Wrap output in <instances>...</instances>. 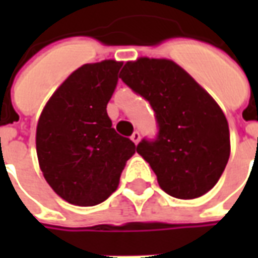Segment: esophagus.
Returning <instances> with one entry per match:
<instances>
[{
  "mask_svg": "<svg viewBox=\"0 0 258 258\" xmlns=\"http://www.w3.org/2000/svg\"><path fill=\"white\" fill-rule=\"evenodd\" d=\"M140 140H141V134L138 133V131H134V133H133V135H131V141H133L134 144H138V142H140Z\"/></svg>",
  "mask_w": 258,
  "mask_h": 258,
  "instance_id": "34e87169",
  "label": "esophagus"
}]
</instances>
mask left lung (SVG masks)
Returning a JSON list of instances; mask_svg holds the SVG:
<instances>
[{
    "mask_svg": "<svg viewBox=\"0 0 258 258\" xmlns=\"http://www.w3.org/2000/svg\"><path fill=\"white\" fill-rule=\"evenodd\" d=\"M120 79L156 113L157 140H144L137 152L149 163L160 188L185 200L213 189L231 153L227 117L213 96L170 59L128 60Z\"/></svg>",
    "mask_w": 258,
    "mask_h": 258,
    "instance_id": "obj_1",
    "label": "left lung"
}]
</instances>
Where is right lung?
Wrapping results in <instances>:
<instances>
[{
	"mask_svg": "<svg viewBox=\"0 0 258 258\" xmlns=\"http://www.w3.org/2000/svg\"><path fill=\"white\" fill-rule=\"evenodd\" d=\"M123 62L85 63L64 80L42 109L36 148L42 175L74 206H95L117 189L125 163L137 151L112 127L106 106Z\"/></svg>",
	"mask_w": 258,
	"mask_h": 258,
	"instance_id": "obj_1",
	"label": "right lung"
}]
</instances>
